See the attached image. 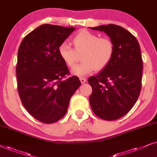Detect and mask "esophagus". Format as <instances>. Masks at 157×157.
<instances>
[{
	"label": "esophagus",
	"mask_w": 157,
	"mask_h": 157,
	"mask_svg": "<svg viewBox=\"0 0 157 157\" xmlns=\"http://www.w3.org/2000/svg\"><path fill=\"white\" fill-rule=\"evenodd\" d=\"M80 82H81V83H82V84H84V83L86 82L87 79L84 78V77H81V78H80Z\"/></svg>",
	"instance_id": "34e87169"
}]
</instances>
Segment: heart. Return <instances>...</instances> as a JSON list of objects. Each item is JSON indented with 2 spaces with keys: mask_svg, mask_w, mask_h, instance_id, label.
<instances>
[{
  "mask_svg": "<svg viewBox=\"0 0 157 157\" xmlns=\"http://www.w3.org/2000/svg\"><path fill=\"white\" fill-rule=\"evenodd\" d=\"M75 48L67 42L59 47V54L67 65L72 67L77 61V54H82V63L77 64L72 73L78 77L86 76L94 70H103L109 64L114 53L113 43L105 37L99 38L87 30L80 31L73 38Z\"/></svg>",
  "mask_w": 157,
  "mask_h": 157,
  "instance_id": "obj_1",
  "label": "heart"
}]
</instances>
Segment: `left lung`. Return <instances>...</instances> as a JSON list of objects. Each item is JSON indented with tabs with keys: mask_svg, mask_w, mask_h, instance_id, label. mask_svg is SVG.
<instances>
[{
	"mask_svg": "<svg viewBox=\"0 0 157 157\" xmlns=\"http://www.w3.org/2000/svg\"><path fill=\"white\" fill-rule=\"evenodd\" d=\"M90 29L104 31L110 37L114 53L109 64L88 79L93 89L90 104L99 118L114 121L128 113L139 96L143 70L141 49L136 37L120 26L108 24Z\"/></svg>",
	"mask_w": 157,
	"mask_h": 157,
	"instance_id": "8db88e82",
	"label": "left lung"
}]
</instances>
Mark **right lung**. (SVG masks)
Returning <instances> with one entry per match:
<instances>
[{
  "label": "right lung",
  "instance_id": "add662e5",
  "mask_svg": "<svg viewBox=\"0 0 157 157\" xmlns=\"http://www.w3.org/2000/svg\"><path fill=\"white\" fill-rule=\"evenodd\" d=\"M75 27L43 24L26 35L18 51V91L23 105L44 124L60 120L70 98L80 86L76 76L65 78L69 70L59 54V46Z\"/></svg>",
  "mask_w": 157,
  "mask_h": 157
}]
</instances>
